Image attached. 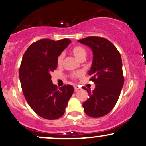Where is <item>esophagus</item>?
<instances>
[{
	"label": "esophagus",
	"mask_w": 146,
	"mask_h": 146,
	"mask_svg": "<svg viewBox=\"0 0 146 146\" xmlns=\"http://www.w3.org/2000/svg\"><path fill=\"white\" fill-rule=\"evenodd\" d=\"M80 89V88H79V87L77 86V85H75V86H74V89H75V91H77V90H78V89Z\"/></svg>",
	"instance_id": "34e87169"
}]
</instances>
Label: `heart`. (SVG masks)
<instances>
[{
	"mask_svg": "<svg viewBox=\"0 0 146 146\" xmlns=\"http://www.w3.org/2000/svg\"><path fill=\"white\" fill-rule=\"evenodd\" d=\"M71 53L75 57L77 58V59L81 61H85V59H86V57L87 55V52L86 49H85L84 47H83V46H79V45L75 46L74 47L72 48ZM63 59H64V54L61 53L59 56H58L57 59V63L58 65L60 66L63 64ZM81 75H82V73L80 71L74 72V73H71V77L72 79H75L79 78V77H80Z\"/></svg>",
	"mask_w": 146,
	"mask_h": 146,
	"instance_id": "heart-1",
	"label": "heart"
}]
</instances>
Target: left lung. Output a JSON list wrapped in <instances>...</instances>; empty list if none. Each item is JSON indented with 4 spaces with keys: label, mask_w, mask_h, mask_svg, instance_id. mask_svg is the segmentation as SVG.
Here are the masks:
<instances>
[{
    "label": "left lung",
    "mask_w": 146,
    "mask_h": 146,
    "mask_svg": "<svg viewBox=\"0 0 146 146\" xmlns=\"http://www.w3.org/2000/svg\"><path fill=\"white\" fill-rule=\"evenodd\" d=\"M78 42L89 46L93 59L89 75L96 84L93 91L85 89L89 99L83 102L85 113L91 117H101L113 110L119 98L124 83L121 55L117 48L106 38L88 36Z\"/></svg>",
    "instance_id": "8db88e82"
}]
</instances>
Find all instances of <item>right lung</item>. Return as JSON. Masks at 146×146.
I'll return each instance as SVG.
<instances>
[{"instance_id":"obj_1","label":"right lung","mask_w":146,"mask_h":146,"mask_svg":"<svg viewBox=\"0 0 146 146\" xmlns=\"http://www.w3.org/2000/svg\"><path fill=\"white\" fill-rule=\"evenodd\" d=\"M70 42L68 38L40 39L31 44L23 55L19 69L23 93L29 106L44 119L53 120L63 116L74 91L71 85L58 89L50 75L57 67L58 56Z\"/></svg>"}]
</instances>
